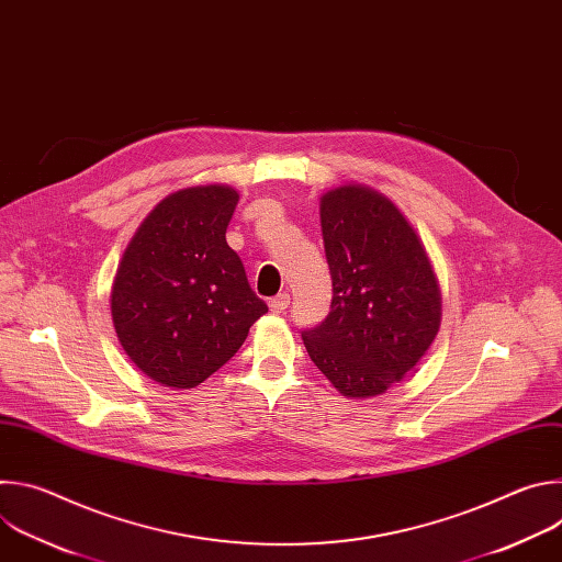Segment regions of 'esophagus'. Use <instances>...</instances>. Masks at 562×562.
<instances>
[{"instance_id": "obj_1", "label": "esophagus", "mask_w": 562, "mask_h": 562, "mask_svg": "<svg viewBox=\"0 0 562 562\" xmlns=\"http://www.w3.org/2000/svg\"><path fill=\"white\" fill-rule=\"evenodd\" d=\"M289 300H291L289 293H278L276 297L269 300V308H271L273 313H284L286 306H289Z\"/></svg>"}]
</instances>
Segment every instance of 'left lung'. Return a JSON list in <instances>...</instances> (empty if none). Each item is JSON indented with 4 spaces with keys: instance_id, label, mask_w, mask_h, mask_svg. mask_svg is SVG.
Returning <instances> with one entry per match:
<instances>
[{
    "instance_id": "8db88e82",
    "label": "left lung",
    "mask_w": 562,
    "mask_h": 562,
    "mask_svg": "<svg viewBox=\"0 0 562 562\" xmlns=\"http://www.w3.org/2000/svg\"><path fill=\"white\" fill-rule=\"evenodd\" d=\"M329 315L302 329L313 364L349 397L384 393L431 347L440 293L418 235L382 195L340 187L319 204Z\"/></svg>"
}]
</instances>
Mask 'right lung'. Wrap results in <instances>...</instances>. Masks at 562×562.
Listing matches in <instances>:
<instances>
[{
  "label": "right lung",
  "mask_w": 562,
  "mask_h": 562,
  "mask_svg": "<svg viewBox=\"0 0 562 562\" xmlns=\"http://www.w3.org/2000/svg\"><path fill=\"white\" fill-rule=\"evenodd\" d=\"M237 193L193 187L159 202L120 262L111 313L128 358L155 382L191 389L243 347L269 311L226 245Z\"/></svg>",
  "instance_id": "obj_1"
}]
</instances>
